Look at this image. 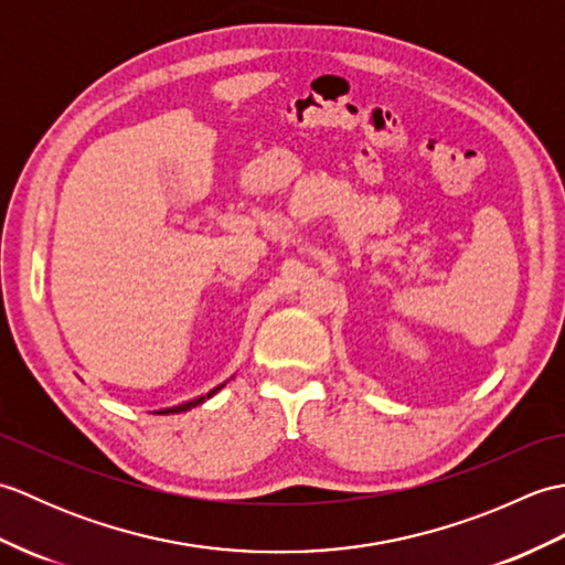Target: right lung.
Instances as JSON below:
<instances>
[{
  "instance_id": "add662e5",
  "label": "right lung",
  "mask_w": 565,
  "mask_h": 565,
  "mask_svg": "<svg viewBox=\"0 0 565 565\" xmlns=\"http://www.w3.org/2000/svg\"><path fill=\"white\" fill-rule=\"evenodd\" d=\"M233 379V376H231ZM227 381H223V383H218V386L215 388H211L209 393H203V395H196V398H191V401H184V403H179V405H170V407H160V411H152L154 415H177V413H186V411H191V407H196V405H201V403H206L209 398H213L215 393H218L223 386H225Z\"/></svg>"
}]
</instances>
